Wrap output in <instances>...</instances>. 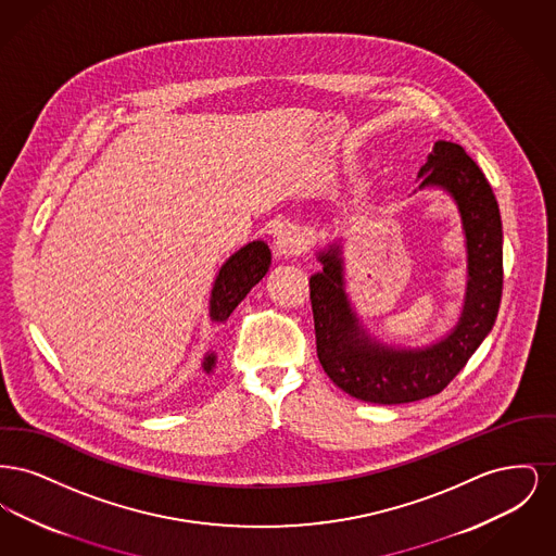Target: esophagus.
Segmentation results:
<instances>
[{
  "instance_id": "1",
  "label": "esophagus",
  "mask_w": 556,
  "mask_h": 556,
  "mask_svg": "<svg viewBox=\"0 0 556 556\" xmlns=\"http://www.w3.org/2000/svg\"><path fill=\"white\" fill-rule=\"evenodd\" d=\"M273 250L277 256L281 258H290V256H300L304 250H306V238L304 233L298 229V227H283L275 243H273Z\"/></svg>"
}]
</instances>
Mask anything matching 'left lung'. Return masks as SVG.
<instances>
[{"mask_svg":"<svg viewBox=\"0 0 556 556\" xmlns=\"http://www.w3.org/2000/svg\"><path fill=\"white\" fill-rule=\"evenodd\" d=\"M419 179V189L448 191L467 239L465 306L446 338L413 350L370 340L350 306L338 243L318 252L323 270L311 277L320 367L345 394L372 404H404L440 394L492 331L501 308L503 223L485 175L458 143L435 141Z\"/></svg>","mask_w":556,"mask_h":556,"instance_id":"left-lung-1","label":"left lung"}]
</instances>
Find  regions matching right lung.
<instances>
[{
  "instance_id": "obj_1",
  "label": "right lung",
  "mask_w": 556,
  "mask_h": 556,
  "mask_svg": "<svg viewBox=\"0 0 556 556\" xmlns=\"http://www.w3.org/2000/svg\"><path fill=\"white\" fill-rule=\"evenodd\" d=\"M270 266V250L265 241H250L238 250L225 265L220 266L211 293V320L223 323L236 311L239 302L248 295ZM216 356L206 354L202 369L211 372Z\"/></svg>"
}]
</instances>
